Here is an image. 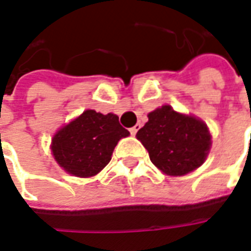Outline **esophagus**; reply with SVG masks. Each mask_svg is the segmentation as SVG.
<instances>
[{
    "label": "esophagus",
    "instance_id": "34e87169",
    "mask_svg": "<svg viewBox=\"0 0 251 251\" xmlns=\"http://www.w3.org/2000/svg\"><path fill=\"white\" fill-rule=\"evenodd\" d=\"M138 129H140V125L133 126V127H131V129H130L131 136H136V134H137V131H138Z\"/></svg>",
    "mask_w": 251,
    "mask_h": 251
}]
</instances>
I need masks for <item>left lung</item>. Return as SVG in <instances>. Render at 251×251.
<instances>
[{
    "label": "left lung",
    "instance_id": "8db88e82",
    "mask_svg": "<svg viewBox=\"0 0 251 251\" xmlns=\"http://www.w3.org/2000/svg\"><path fill=\"white\" fill-rule=\"evenodd\" d=\"M148 118L136 137L163 174L183 176L204 163L210 152L211 134L203 121L180 114L169 104L149 113Z\"/></svg>",
    "mask_w": 251,
    "mask_h": 251
}]
</instances>
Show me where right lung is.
I'll list each match as a JSON object with an SVG mask.
<instances>
[{
	"mask_svg": "<svg viewBox=\"0 0 251 251\" xmlns=\"http://www.w3.org/2000/svg\"><path fill=\"white\" fill-rule=\"evenodd\" d=\"M127 136L115 114L86 110L53 136L51 151L67 174L91 177L110 163L115 145Z\"/></svg>",
	"mask_w": 251,
	"mask_h": 251,
	"instance_id": "right-lung-1",
	"label": "right lung"
}]
</instances>
